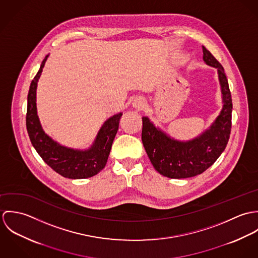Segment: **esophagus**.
I'll use <instances>...</instances> for the list:
<instances>
[{
    "label": "esophagus",
    "mask_w": 258,
    "mask_h": 258,
    "mask_svg": "<svg viewBox=\"0 0 258 258\" xmlns=\"http://www.w3.org/2000/svg\"><path fill=\"white\" fill-rule=\"evenodd\" d=\"M134 107L137 109V110H143V108L145 107V101L144 100H136L135 103H134Z\"/></svg>",
    "instance_id": "obj_1"
}]
</instances>
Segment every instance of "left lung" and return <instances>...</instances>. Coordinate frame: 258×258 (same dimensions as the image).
<instances>
[{
	"label": "left lung",
	"instance_id": "1",
	"mask_svg": "<svg viewBox=\"0 0 258 258\" xmlns=\"http://www.w3.org/2000/svg\"><path fill=\"white\" fill-rule=\"evenodd\" d=\"M204 61L218 69L223 108L211 129L189 142H178L158 130L143 117L142 142L155 170L171 179L195 177L209 169L227 145L231 131V93L224 70L218 59L203 45Z\"/></svg>",
	"mask_w": 258,
	"mask_h": 258
}]
</instances>
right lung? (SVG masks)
<instances>
[{"label":"right lung","instance_id":"obj_1","mask_svg":"<svg viewBox=\"0 0 258 258\" xmlns=\"http://www.w3.org/2000/svg\"><path fill=\"white\" fill-rule=\"evenodd\" d=\"M47 55L32 80L28 94L26 125L30 140L41 159L56 173L69 179H85L98 174L106 165L111 146L119 127L122 113L109 118L100 129L94 145L88 151H77L60 146L41 129L37 115L36 89L37 80Z\"/></svg>","mask_w":258,"mask_h":258}]
</instances>
